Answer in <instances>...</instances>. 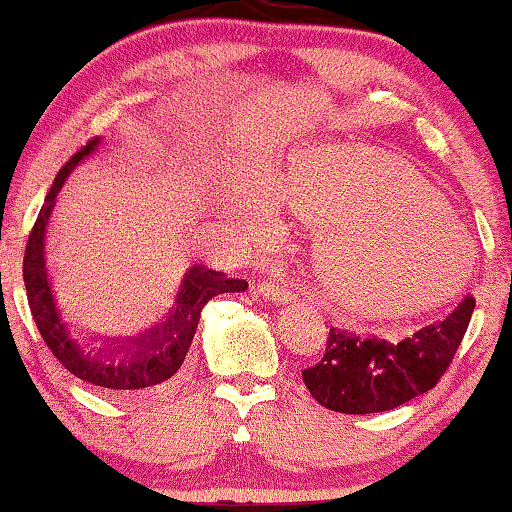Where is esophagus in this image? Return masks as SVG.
<instances>
[{"label": "esophagus", "instance_id": "34e87169", "mask_svg": "<svg viewBox=\"0 0 512 512\" xmlns=\"http://www.w3.org/2000/svg\"><path fill=\"white\" fill-rule=\"evenodd\" d=\"M257 291L262 293L264 298L273 300L275 305H287V302H291L293 298H296V293H293L291 289H284V287H280V284L271 282V280H266V282L259 284Z\"/></svg>", "mask_w": 512, "mask_h": 512}]
</instances>
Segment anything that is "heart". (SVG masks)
<instances>
[{
	"label": "heart",
	"instance_id": "heart-1",
	"mask_svg": "<svg viewBox=\"0 0 512 512\" xmlns=\"http://www.w3.org/2000/svg\"><path fill=\"white\" fill-rule=\"evenodd\" d=\"M275 194L316 228V280L345 314L395 318L431 309L470 273L467 230L429 180L393 151L316 146L291 162ZM228 205L241 221L266 216L259 189L232 192Z\"/></svg>",
	"mask_w": 512,
	"mask_h": 512
}]
</instances>
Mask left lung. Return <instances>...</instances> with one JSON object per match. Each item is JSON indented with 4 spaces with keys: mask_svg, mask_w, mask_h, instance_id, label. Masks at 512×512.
<instances>
[{
    "mask_svg": "<svg viewBox=\"0 0 512 512\" xmlns=\"http://www.w3.org/2000/svg\"><path fill=\"white\" fill-rule=\"evenodd\" d=\"M474 305L465 296L452 314L397 343L332 327L323 359L302 370V381L329 411H391L438 384L456 357Z\"/></svg>",
    "mask_w": 512,
    "mask_h": 512,
    "instance_id": "obj_1",
    "label": "left lung"
}]
</instances>
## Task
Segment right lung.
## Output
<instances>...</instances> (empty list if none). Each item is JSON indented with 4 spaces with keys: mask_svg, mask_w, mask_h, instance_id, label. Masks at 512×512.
Listing matches in <instances>:
<instances>
[{
    "mask_svg": "<svg viewBox=\"0 0 512 512\" xmlns=\"http://www.w3.org/2000/svg\"><path fill=\"white\" fill-rule=\"evenodd\" d=\"M99 144L97 137L81 146L72 158H69L63 169L58 171L51 185L49 194L45 198V205L40 207V214L27 239V250H24V287H27V298L33 320L40 329L42 339H45L47 348L54 352V357L63 363V366L83 379L85 384L99 386L101 391H112L121 395H135L144 391H153L158 386H167L169 381L178 375L180 366L187 357L189 345L194 341L198 318H201V309L219 293H232V291H246V280H232L221 271H210V268L194 266L192 271L185 275L183 289L178 291L176 309L169 314L167 323L160 327H153L149 332L137 336V339H128L121 343L119 348H110L103 357H90L85 354L79 345L69 339L65 325L60 323L58 309L54 296H51L49 275L45 268V230L49 214L54 210L56 194L63 187L67 173L79 164L85 155H88L94 146ZM115 345V343H112ZM125 350V357L117 364L114 357L120 350Z\"/></svg>",
    "mask_w": 512,
    "mask_h": 512,
    "instance_id": "add662e5",
    "label": "right lung"
}]
</instances>
